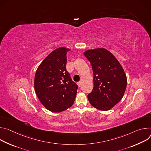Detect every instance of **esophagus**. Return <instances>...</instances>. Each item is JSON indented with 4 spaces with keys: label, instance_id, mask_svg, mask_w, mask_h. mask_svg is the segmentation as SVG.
<instances>
[{
    "label": "esophagus",
    "instance_id": "obj_1",
    "mask_svg": "<svg viewBox=\"0 0 151 151\" xmlns=\"http://www.w3.org/2000/svg\"><path fill=\"white\" fill-rule=\"evenodd\" d=\"M77 85L78 86V87H80V86H81V83L80 81L77 82Z\"/></svg>",
    "mask_w": 151,
    "mask_h": 151
}]
</instances>
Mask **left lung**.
Masks as SVG:
<instances>
[{"label":"left lung","instance_id":"left-lung-1","mask_svg":"<svg viewBox=\"0 0 151 151\" xmlns=\"http://www.w3.org/2000/svg\"><path fill=\"white\" fill-rule=\"evenodd\" d=\"M84 55L91 62L93 74V88L88 98L95 108L107 111L122 99L127 85L124 70L107 50H88Z\"/></svg>","mask_w":151,"mask_h":151}]
</instances>
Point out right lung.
<instances>
[{
	"label": "right lung",
	"instance_id": "right-lung-1",
	"mask_svg": "<svg viewBox=\"0 0 151 151\" xmlns=\"http://www.w3.org/2000/svg\"><path fill=\"white\" fill-rule=\"evenodd\" d=\"M70 49L60 47L50 53L38 66L34 87L41 104L55 113L63 111L74 104L78 86L66 71V53Z\"/></svg>",
	"mask_w": 151,
	"mask_h": 151
}]
</instances>
